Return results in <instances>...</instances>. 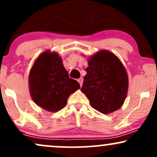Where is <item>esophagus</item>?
Listing matches in <instances>:
<instances>
[{
	"instance_id": "34e87169",
	"label": "esophagus",
	"mask_w": 157,
	"mask_h": 157,
	"mask_svg": "<svg viewBox=\"0 0 157 157\" xmlns=\"http://www.w3.org/2000/svg\"><path fill=\"white\" fill-rule=\"evenodd\" d=\"M77 81H78V82L80 83V86H82V82H83V78H82V77H80V78H79L78 80H77Z\"/></svg>"
}]
</instances>
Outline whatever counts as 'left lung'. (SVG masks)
Instances as JSON below:
<instances>
[{
  "instance_id": "obj_1",
  "label": "left lung",
  "mask_w": 157,
  "mask_h": 157,
  "mask_svg": "<svg viewBox=\"0 0 157 157\" xmlns=\"http://www.w3.org/2000/svg\"><path fill=\"white\" fill-rule=\"evenodd\" d=\"M82 92L90 105L100 113H112L122 107L128 89L123 64L112 52L101 50L88 58Z\"/></svg>"
}]
</instances>
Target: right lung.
<instances>
[{
  "label": "right lung",
  "instance_id": "1",
  "mask_svg": "<svg viewBox=\"0 0 157 157\" xmlns=\"http://www.w3.org/2000/svg\"><path fill=\"white\" fill-rule=\"evenodd\" d=\"M29 87L33 101L51 112L63 109L68 97L80 89L77 81L69 78L58 54L49 50L40 54L34 63Z\"/></svg>",
  "mask_w": 157,
  "mask_h": 157
}]
</instances>
